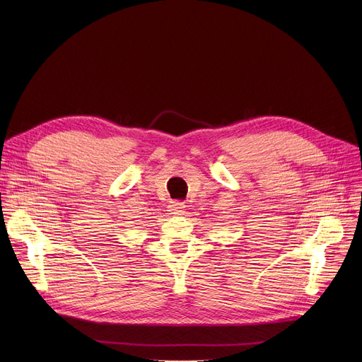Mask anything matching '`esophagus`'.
<instances>
[{
    "instance_id": "obj_1",
    "label": "esophagus",
    "mask_w": 362,
    "mask_h": 362,
    "mask_svg": "<svg viewBox=\"0 0 362 362\" xmlns=\"http://www.w3.org/2000/svg\"><path fill=\"white\" fill-rule=\"evenodd\" d=\"M185 208L186 205L183 202H171V205L168 206V211L171 216H183L185 214Z\"/></svg>"
}]
</instances>
